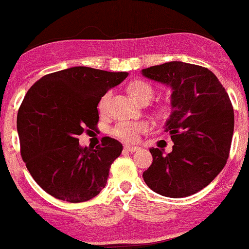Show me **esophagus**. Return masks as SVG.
<instances>
[{
  "mask_svg": "<svg viewBox=\"0 0 249 249\" xmlns=\"http://www.w3.org/2000/svg\"><path fill=\"white\" fill-rule=\"evenodd\" d=\"M124 150L128 152H135L140 150L139 146H132V145H124Z\"/></svg>",
  "mask_w": 249,
  "mask_h": 249,
  "instance_id": "esophagus-1",
  "label": "esophagus"
}]
</instances>
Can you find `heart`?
I'll return each mask as SVG.
<instances>
[{"label":"heart","mask_w":249,"mask_h":249,"mask_svg":"<svg viewBox=\"0 0 249 249\" xmlns=\"http://www.w3.org/2000/svg\"><path fill=\"white\" fill-rule=\"evenodd\" d=\"M128 92L129 94L134 98L138 102H142L144 99H151L154 95V88L151 85H149L145 81H134L128 87ZM110 94H105L104 97L100 99L99 102V110L102 112L107 111V105H109ZM149 129V124L146 122H129L124 121L119 122L114 128L111 129V133L117 137L119 139L124 140L127 142H135L139 140V137L142 133L146 132Z\"/></svg>","instance_id":"1"}]
</instances>
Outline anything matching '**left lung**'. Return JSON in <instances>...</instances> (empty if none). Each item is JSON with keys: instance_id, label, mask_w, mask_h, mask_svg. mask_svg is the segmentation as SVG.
I'll return each instance as SVG.
<instances>
[{"instance_id": "1", "label": "left lung", "mask_w": 249, "mask_h": 249, "mask_svg": "<svg viewBox=\"0 0 249 249\" xmlns=\"http://www.w3.org/2000/svg\"><path fill=\"white\" fill-rule=\"evenodd\" d=\"M142 73L172 88V114L164 125L174 142L163 155L152 147V163L142 173L146 185L166 197L194 195L208 185L228 161L233 109L216 76L200 65L169 61Z\"/></svg>"}]
</instances>
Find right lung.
I'll list each match as a JSON object with an SVG mask.
<instances>
[{
    "label": "right lung",
    "mask_w": 249,
    "mask_h": 249,
    "mask_svg": "<svg viewBox=\"0 0 249 249\" xmlns=\"http://www.w3.org/2000/svg\"><path fill=\"white\" fill-rule=\"evenodd\" d=\"M128 72L75 66L48 73L26 93L17 116L20 152L34 180L53 197L71 203L95 197L121 155L119 140L82 147L78 135L97 127L98 104Z\"/></svg>",
    "instance_id": "obj_1"
}]
</instances>
